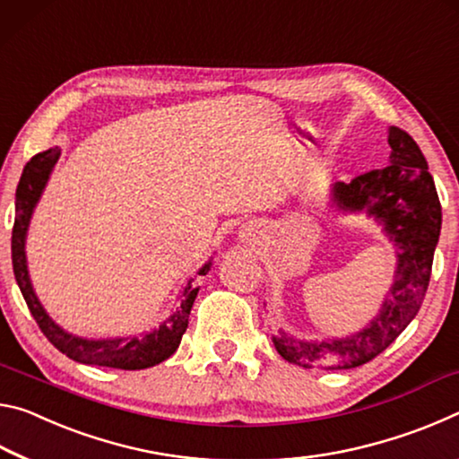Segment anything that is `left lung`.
<instances>
[{"label":"left lung","mask_w":459,"mask_h":459,"mask_svg":"<svg viewBox=\"0 0 459 459\" xmlns=\"http://www.w3.org/2000/svg\"><path fill=\"white\" fill-rule=\"evenodd\" d=\"M390 164L333 185L342 212H366L382 223L396 246L394 282L377 317L340 340L305 342L279 332L274 348L290 364L319 370H350L382 354L415 319L431 279L433 254L441 231V203L417 142L393 126L388 130Z\"/></svg>","instance_id":"8db88e82"}]
</instances>
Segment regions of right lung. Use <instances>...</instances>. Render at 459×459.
<instances>
[{
	"label": "right lung",
	"instance_id": "obj_1",
	"mask_svg": "<svg viewBox=\"0 0 459 459\" xmlns=\"http://www.w3.org/2000/svg\"><path fill=\"white\" fill-rule=\"evenodd\" d=\"M60 156L58 148H50L47 152H40L30 159V162L22 172L18 191H16V221L12 230V264L16 282L24 295L32 317L39 323L42 333L47 340L55 345L58 351L69 356L74 362L89 364V366H105V368H119V370H142L164 362V359L175 354L183 333L189 325V313L197 297L199 289H193L191 281L186 282L183 290V300L172 311L170 317L162 323L159 329L150 332L142 337H114V340H85L77 337L63 327H58L55 321L44 311L39 297L32 289L26 266V231L30 225V217L39 203L40 195L47 186L52 169ZM212 268V262H207L197 274H207Z\"/></svg>",
	"mask_w": 459,
	"mask_h": 459
}]
</instances>
